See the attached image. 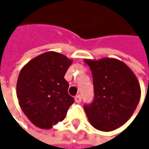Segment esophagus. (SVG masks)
Listing matches in <instances>:
<instances>
[{"label":"esophagus","mask_w":149,"mask_h":149,"mask_svg":"<svg viewBox=\"0 0 149 149\" xmlns=\"http://www.w3.org/2000/svg\"><path fill=\"white\" fill-rule=\"evenodd\" d=\"M75 101H76V103L80 104V103H81V101H82V97H81V96H80V95L76 96V97H75Z\"/></svg>","instance_id":"34e87169"}]
</instances>
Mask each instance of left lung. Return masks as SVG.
Instances as JSON below:
<instances>
[{
    "instance_id": "obj_1",
    "label": "left lung",
    "mask_w": 149,
    "mask_h": 149,
    "mask_svg": "<svg viewBox=\"0 0 149 149\" xmlns=\"http://www.w3.org/2000/svg\"><path fill=\"white\" fill-rule=\"evenodd\" d=\"M91 67L94 98L84 108L91 124L101 131H112L132 116L141 97V88L133 72L122 61L104 58L85 59Z\"/></svg>"
}]
</instances>
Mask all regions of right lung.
<instances>
[{"instance_id":"obj_1","label":"right lung","mask_w":149,"mask_h":149,"mask_svg":"<svg viewBox=\"0 0 149 149\" xmlns=\"http://www.w3.org/2000/svg\"><path fill=\"white\" fill-rule=\"evenodd\" d=\"M72 61L63 54L47 52L29 61L17 81V97L27 118L48 130L65 119L74 98L68 94L65 75Z\"/></svg>"}]
</instances>
